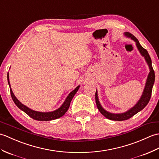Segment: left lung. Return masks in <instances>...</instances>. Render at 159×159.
Returning a JSON list of instances; mask_svg holds the SVG:
<instances>
[{
  "label": "left lung",
  "instance_id": "8db88e82",
  "mask_svg": "<svg viewBox=\"0 0 159 159\" xmlns=\"http://www.w3.org/2000/svg\"><path fill=\"white\" fill-rule=\"evenodd\" d=\"M124 34L125 36H126L127 37L131 38L133 40H134L135 42L136 46H137L138 49L139 50V53H141L142 56L145 58V60L149 66L150 72L148 74V76L146 85L141 98H140L139 101L137 102V104L133 107V108H131V109L127 110V112H125L124 113L114 114V113H111L106 111V110L103 108L102 106L100 104V102L99 101V99L98 97V91L96 90V92H95V102H96V105L98 110L106 118L112 120L121 121V120H127L129 119H130L131 117L134 116L135 114H136L138 112L141 111L146 106V105L148 104V102L150 99L151 94H152V87H153V84L154 83V80H155L154 71L152 66V60H151V58L150 57L148 53V51H146V49H145L144 48H143L142 47V45L139 44L138 40L136 39L132 34H131V33L125 32Z\"/></svg>",
  "mask_w": 159,
  "mask_h": 159
}]
</instances>
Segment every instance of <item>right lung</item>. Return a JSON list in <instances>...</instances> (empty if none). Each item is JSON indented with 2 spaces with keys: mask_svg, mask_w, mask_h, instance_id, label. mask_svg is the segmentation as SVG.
<instances>
[{
  "mask_svg": "<svg viewBox=\"0 0 159 159\" xmlns=\"http://www.w3.org/2000/svg\"><path fill=\"white\" fill-rule=\"evenodd\" d=\"M7 80H8V83H9V85L10 87L11 95V98L13 99L14 103L16 104V105L20 110H21L22 111H24L25 113H26L29 116L32 118L33 119L36 120H40V121L55 120V119H59V118L61 117L63 115H64L65 113L68 111L70 104V102L72 101L73 97L75 96V95L76 94L77 91L79 90V89L80 87V86L79 85L78 87H76L72 92H70V93H69L68 97L66 98V100L64 101V103H63V104L61 106L60 108H59L56 110H54V111H53V112H41L35 111V110H33L30 108H29L28 107L25 106V105L22 104L16 98V97L15 96L13 93V91H12L11 88V85H10L9 72L7 73Z\"/></svg>",
  "mask_w": 159,
  "mask_h": 159,
  "instance_id": "add662e5",
  "label": "right lung"
}]
</instances>
